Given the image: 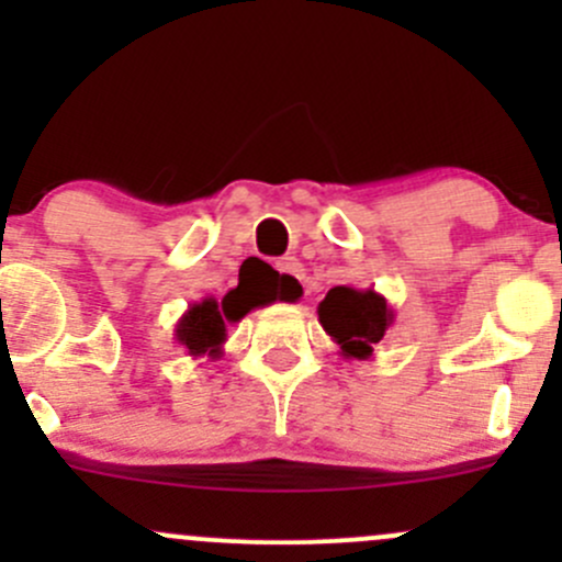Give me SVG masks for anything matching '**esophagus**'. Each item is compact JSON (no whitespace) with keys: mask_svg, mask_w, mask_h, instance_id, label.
Returning a JSON list of instances; mask_svg holds the SVG:
<instances>
[{"mask_svg":"<svg viewBox=\"0 0 562 562\" xmlns=\"http://www.w3.org/2000/svg\"><path fill=\"white\" fill-rule=\"evenodd\" d=\"M277 269H280V274H285L288 280H291V285H304V274H307V271H304V266L299 263L296 258L280 260V263H277Z\"/></svg>","mask_w":562,"mask_h":562,"instance_id":"obj_1","label":"esophagus"}]
</instances>
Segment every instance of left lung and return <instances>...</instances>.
Here are the masks:
<instances>
[{"label":"left lung","instance_id":"left-lung-1","mask_svg":"<svg viewBox=\"0 0 562 562\" xmlns=\"http://www.w3.org/2000/svg\"><path fill=\"white\" fill-rule=\"evenodd\" d=\"M317 321L339 345L342 359L370 361L394 323V310L375 288L337 285L317 304Z\"/></svg>","mask_w":562,"mask_h":562}]
</instances>
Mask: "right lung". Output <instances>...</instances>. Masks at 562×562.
<instances>
[{
	"label": "right lung",
	"instance_id": "right-lung-1",
	"mask_svg": "<svg viewBox=\"0 0 562 562\" xmlns=\"http://www.w3.org/2000/svg\"><path fill=\"white\" fill-rule=\"evenodd\" d=\"M271 293H288V285L274 282V285H271ZM269 302H274V299H269V293L252 291V288L241 285H236L234 291L225 293L223 302H217V299L212 296L201 299V302L190 304L187 313L179 317V323H176V342H179L181 348L187 350V356H192V359H201V356H206V359L212 361L220 359V356H223L225 337H228V334H225L228 331V323H239L247 313L266 307Z\"/></svg>",
	"mask_w": 562,
	"mask_h": 562
}]
</instances>
